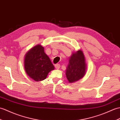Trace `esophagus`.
<instances>
[{
  "mask_svg": "<svg viewBox=\"0 0 120 120\" xmlns=\"http://www.w3.org/2000/svg\"><path fill=\"white\" fill-rule=\"evenodd\" d=\"M55 68L56 69H59L60 68V65L59 64H56L55 65Z\"/></svg>",
  "mask_w": 120,
  "mask_h": 120,
  "instance_id": "1",
  "label": "esophagus"
}]
</instances>
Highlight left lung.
Listing matches in <instances>:
<instances>
[{
	"instance_id": "obj_1",
	"label": "left lung",
	"mask_w": 120,
	"mask_h": 120,
	"mask_svg": "<svg viewBox=\"0 0 120 120\" xmlns=\"http://www.w3.org/2000/svg\"><path fill=\"white\" fill-rule=\"evenodd\" d=\"M86 63L85 56L81 50L73 52L69 58V63L66 69V76L69 83L79 80L86 74Z\"/></svg>"
}]
</instances>
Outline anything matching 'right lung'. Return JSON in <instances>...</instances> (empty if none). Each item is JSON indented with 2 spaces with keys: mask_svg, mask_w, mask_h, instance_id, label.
I'll return each mask as SVG.
<instances>
[{
  "mask_svg": "<svg viewBox=\"0 0 120 120\" xmlns=\"http://www.w3.org/2000/svg\"><path fill=\"white\" fill-rule=\"evenodd\" d=\"M24 69L27 75L35 81L46 78L49 71L55 69L49 58L40 44L33 47L25 55Z\"/></svg>",
  "mask_w": 120,
  "mask_h": 120,
  "instance_id": "obj_1",
  "label": "right lung"
}]
</instances>
